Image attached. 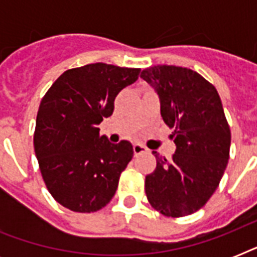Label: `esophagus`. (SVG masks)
I'll use <instances>...</instances> for the list:
<instances>
[{
	"mask_svg": "<svg viewBox=\"0 0 257 257\" xmlns=\"http://www.w3.org/2000/svg\"><path fill=\"white\" fill-rule=\"evenodd\" d=\"M148 152V149L145 148L144 145L141 144H135L133 145V153H135V156H140L143 153Z\"/></svg>",
	"mask_w": 257,
	"mask_h": 257,
	"instance_id": "obj_1",
	"label": "esophagus"
}]
</instances>
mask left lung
<instances>
[{"label":"left lung","instance_id":"left-lung-1","mask_svg":"<svg viewBox=\"0 0 257 257\" xmlns=\"http://www.w3.org/2000/svg\"><path fill=\"white\" fill-rule=\"evenodd\" d=\"M160 97L161 116L173 129L176 152L145 177L149 204L167 217H183L203 208L227 168L231 129L216 88L195 70L156 65L141 72Z\"/></svg>","mask_w":257,"mask_h":257}]
</instances>
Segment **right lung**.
Wrapping results in <instances>:
<instances>
[{
	"label": "right lung",
	"mask_w": 257,
	"mask_h": 257,
	"mask_svg": "<svg viewBox=\"0 0 257 257\" xmlns=\"http://www.w3.org/2000/svg\"><path fill=\"white\" fill-rule=\"evenodd\" d=\"M140 68L104 62L65 70L37 112L34 152L48 191L78 213L100 211L116 193L133 157L129 141L110 144L98 125L114 110V98L136 81Z\"/></svg>",
	"instance_id": "obj_1"
}]
</instances>
